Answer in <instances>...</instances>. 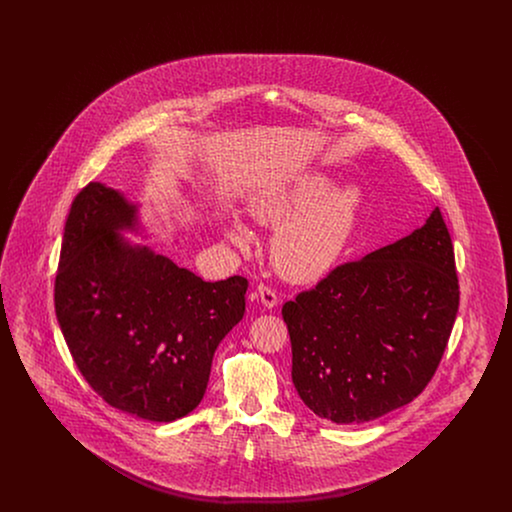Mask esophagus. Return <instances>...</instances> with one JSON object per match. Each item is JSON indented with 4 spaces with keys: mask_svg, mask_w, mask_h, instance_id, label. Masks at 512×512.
Wrapping results in <instances>:
<instances>
[{
    "mask_svg": "<svg viewBox=\"0 0 512 512\" xmlns=\"http://www.w3.org/2000/svg\"><path fill=\"white\" fill-rule=\"evenodd\" d=\"M257 295H259V299H261V303L268 307V309H272V307H276L278 305V293L274 292L270 286L267 284H259L257 286Z\"/></svg>",
    "mask_w": 512,
    "mask_h": 512,
    "instance_id": "obj_1",
    "label": "esophagus"
}]
</instances>
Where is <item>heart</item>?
Wrapping results in <instances>:
<instances>
[{
	"mask_svg": "<svg viewBox=\"0 0 512 512\" xmlns=\"http://www.w3.org/2000/svg\"><path fill=\"white\" fill-rule=\"evenodd\" d=\"M324 174H307L286 188L255 195L249 215L261 224H282L272 240V261L278 272L292 282H317L324 278L349 244L361 207L355 186L334 188ZM228 236L245 244L244 224L234 220Z\"/></svg>",
	"mask_w": 512,
	"mask_h": 512,
	"instance_id": "obj_1",
	"label": "heart"
}]
</instances>
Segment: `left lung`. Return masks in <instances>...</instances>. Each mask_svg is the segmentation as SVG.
Returning a JSON list of instances; mask_svg holds the SVG:
<instances>
[{
  "label": "left lung",
  "instance_id": "obj_1",
  "mask_svg": "<svg viewBox=\"0 0 512 512\" xmlns=\"http://www.w3.org/2000/svg\"><path fill=\"white\" fill-rule=\"evenodd\" d=\"M459 311V278L438 207L395 244L326 274L284 303L292 380L313 413L361 424L428 386Z\"/></svg>",
  "mask_w": 512,
  "mask_h": 512
}]
</instances>
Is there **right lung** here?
Wrapping results in <instances>:
<instances>
[{
    "instance_id": "right-lung-1",
    "label": "right lung",
    "mask_w": 512,
    "mask_h": 512,
    "mask_svg": "<svg viewBox=\"0 0 512 512\" xmlns=\"http://www.w3.org/2000/svg\"><path fill=\"white\" fill-rule=\"evenodd\" d=\"M136 205L101 182L73 199L55 274V315L74 363L115 409L153 422L192 413L215 349L242 320L244 276L203 282L117 234Z\"/></svg>"
}]
</instances>
